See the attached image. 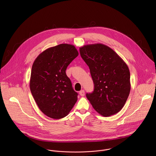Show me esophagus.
Instances as JSON below:
<instances>
[{
	"label": "esophagus",
	"instance_id": "esophagus-1",
	"mask_svg": "<svg viewBox=\"0 0 156 156\" xmlns=\"http://www.w3.org/2000/svg\"><path fill=\"white\" fill-rule=\"evenodd\" d=\"M79 94L81 95V96H84L85 95V90H82L79 92Z\"/></svg>",
	"mask_w": 156,
	"mask_h": 156
}]
</instances>
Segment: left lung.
Wrapping results in <instances>:
<instances>
[{
  "mask_svg": "<svg viewBox=\"0 0 156 156\" xmlns=\"http://www.w3.org/2000/svg\"><path fill=\"white\" fill-rule=\"evenodd\" d=\"M79 50L94 84V91L86 95L89 102L105 117L117 113L124 107L131 89L127 65L111 48L101 43L85 45Z\"/></svg>",
  "mask_w": 156,
  "mask_h": 156,
  "instance_id": "1",
  "label": "left lung"
}]
</instances>
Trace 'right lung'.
<instances>
[{
	"instance_id": "obj_1",
	"label": "right lung",
	"mask_w": 156,
	"mask_h": 156,
	"mask_svg": "<svg viewBox=\"0 0 156 156\" xmlns=\"http://www.w3.org/2000/svg\"><path fill=\"white\" fill-rule=\"evenodd\" d=\"M78 55L74 45L61 44L45 50L33 63L30 89L39 109L51 118L67 116L77 100L66 71Z\"/></svg>"
}]
</instances>
